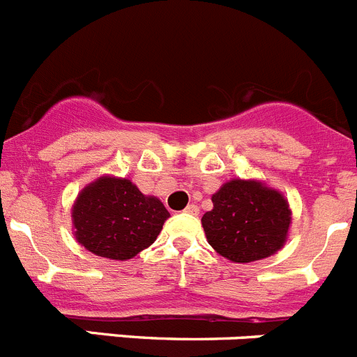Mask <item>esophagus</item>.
I'll return each mask as SVG.
<instances>
[{
	"instance_id": "esophagus-1",
	"label": "esophagus",
	"mask_w": 357,
	"mask_h": 357,
	"mask_svg": "<svg viewBox=\"0 0 357 357\" xmlns=\"http://www.w3.org/2000/svg\"><path fill=\"white\" fill-rule=\"evenodd\" d=\"M185 213L199 215V206H197V204H188V206L185 208Z\"/></svg>"
}]
</instances>
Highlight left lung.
Listing matches in <instances>:
<instances>
[{
  "label": "left lung",
  "mask_w": 357,
  "mask_h": 357,
  "mask_svg": "<svg viewBox=\"0 0 357 357\" xmlns=\"http://www.w3.org/2000/svg\"><path fill=\"white\" fill-rule=\"evenodd\" d=\"M202 227L218 255L236 263L272 256L287 240L291 213L287 199L258 181L233 179L211 197Z\"/></svg>",
  "instance_id": "8db88e82"
}]
</instances>
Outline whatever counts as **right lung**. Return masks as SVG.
I'll return each mask as SVG.
<instances>
[{
  "instance_id": "obj_1",
  "label": "right lung",
  "mask_w": 357,
  "mask_h": 357,
  "mask_svg": "<svg viewBox=\"0 0 357 357\" xmlns=\"http://www.w3.org/2000/svg\"><path fill=\"white\" fill-rule=\"evenodd\" d=\"M169 211L130 179L99 178L78 195L73 210L76 240L94 255L130 259L155 242Z\"/></svg>"
}]
</instances>
